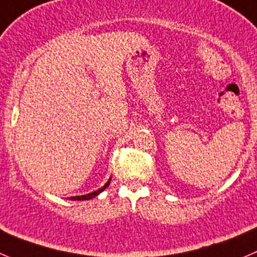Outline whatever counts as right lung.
I'll use <instances>...</instances> for the list:
<instances>
[{
	"label": "right lung",
	"mask_w": 257,
	"mask_h": 257,
	"mask_svg": "<svg viewBox=\"0 0 257 257\" xmlns=\"http://www.w3.org/2000/svg\"><path fill=\"white\" fill-rule=\"evenodd\" d=\"M110 181H111V179H109L106 181V184H105L104 186H102V188H100V189H97V190L96 191H92V193H90V194H86V195H80V196H71V200H90V199H92V198H95V196H97L99 195L100 193H102V191L105 190V189L107 188V186H109V184H110Z\"/></svg>",
	"instance_id": "obj_1"
}]
</instances>
